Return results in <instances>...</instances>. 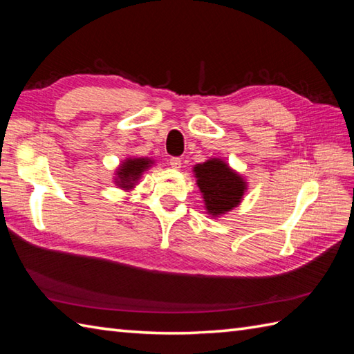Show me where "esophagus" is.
I'll return each mask as SVG.
<instances>
[{
	"mask_svg": "<svg viewBox=\"0 0 354 354\" xmlns=\"http://www.w3.org/2000/svg\"><path fill=\"white\" fill-rule=\"evenodd\" d=\"M169 164H170L171 169H179V167H181V158H179V156H171L170 160H169Z\"/></svg>",
	"mask_w": 354,
	"mask_h": 354,
	"instance_id": "obj_1",
	"label": "esophagus"
}]
</instances>
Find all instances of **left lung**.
Instances as JSON below:
<instances>
[{"label":"left lung","instance_id":"8db88e82","mask_svg":"<svg viewBox=\"0 0 354 354\" xmlns=\"http://www.w3.org/2000/svg\"><path fill=\"white\" fill-rule=\"evenodd\" d=\"M194 173L209 214H225L239 205L246 189L245 183L223 161L209 160L198 164Z\"/></svg>","mask_w":354,"mask_h":354}]
</instances>
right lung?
I'll return each mask as SVG.
<instances>
[{"instance_id":"1","label":"right lung","mask_w":354,"mask_h":354,"mask_svg":"<svg viewBox=\"0 0 354 354\" xmlns=\"http://www.w3.org/2000/svg\"><path fill=\"white\" fill-rule=\"evenodd\" d=\"M150 160H146V158H135V160H126V162H123L120 165V169L117 170V184L123 189H131L133 185V183L137 181L140 178V175L145 171L149 165H150Z\"/></svg>"}]
</instances>
